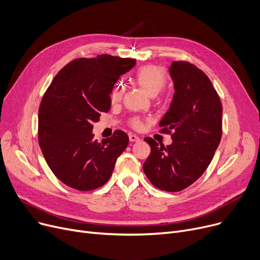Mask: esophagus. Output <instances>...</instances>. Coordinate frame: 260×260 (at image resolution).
<instances>
[{
  "label": "esophagus",
  "mask_w": 260,
  "mask_h": 260,
  "mask_svg": "<svg viewBox=\"0 0 260 260\" xmlns=\"http://www.w3.org/2000/svg\"><path fill=\"white\" fill-rule=\"evenodd\" d=\"M128 138H129V141H132V142H137V141L140 140V138L138 137V136L133 135V134L128 135Z\"/></svg>",
  "instance_id": "34e87169"
}]
</instances>
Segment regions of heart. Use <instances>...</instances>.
I'll use <instances>...</instances> for the list:
<instances>
[{"label": "heart", "mask_w": 260, "mask_h": 260, "mask_svg": "<svg viewBox=\"0 0 260 260\" xmlns=\"http://www.w3.org/2000/svg\"><path fill=\"white\" fill-rule=\"evenodd\" d=\"M135 82L138 86L149 97H155L163 88L166 87L168 78L166 73L163 72L160 67L154 65L143 66L135 74ZM124 88L122 85H118L114 88L111 99L112 102H119L122 99ZM132 125L135 128H141L142 124L138 119H134L132 121Z\"/></svg>", "instance_id": "obj_1"}]
</instances>
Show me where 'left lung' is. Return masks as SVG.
Segmentation results:
<instances>
[{
  "instance_id": "obj_1",
  "label": "left lung",
  "mask_w": 260,
  "mask_h": 260,
  "mask_svg": "<svg viewBox=\"0 0 260 260\" xmlns=\"http://www.w3.org/2000/svg\"><path fill=\"white\" fill-rule=\"evenodd\" d=\"M170 74L175 93L159 126L173 133V142L165 146L145 138L151 154L143 171L156 187L179 192L199 178L214 157L222 135V105L208 76L195 65L174 61Z\"/></svg>"
}]
</instances>
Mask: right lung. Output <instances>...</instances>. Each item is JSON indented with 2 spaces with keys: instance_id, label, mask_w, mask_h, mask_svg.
<instances>
[{
  "instance_id": "right-lung-1",
  "label": "right lung",
  "mask_w": 260,
  "mask_h": 260,
  "mask_svg": "<svg viewBox=\"0 0 260 260\" xmlns=\"http://www.w3.org/2000/svg\"><path fill=\"white\" fill-rule=\"evenodd\" d=\"M135 64L134 59L99 54L70 62L53 78L40 104L38 136L49 169L64 184L91 190L111 178L128 137L116 131L98 142L92 124L109 111L114 84Z\"/></svg>"
}]
</instances>
